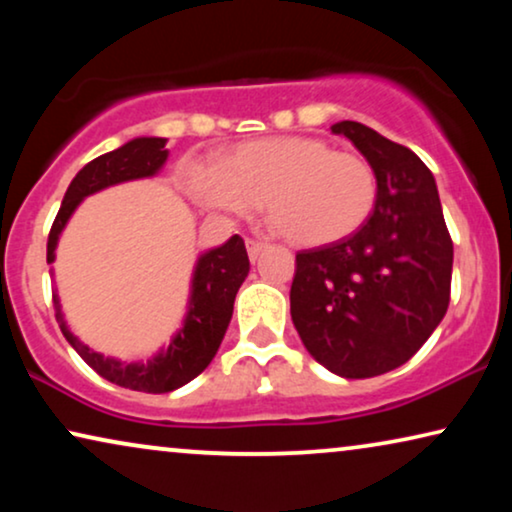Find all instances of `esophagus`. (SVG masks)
Here are the masks:
<instances>
[{"label":"esophagus","mask_w":512,"mask_h":512,"mask_svg":"<svg viewBox=\"0 0 512 512\" xmlns=\"http://www.w3.org/2000/svg\"><path fill=\"white\" fill-rule=\"evenodd\" d=\"M265 249V242H258V240H247V251H249V258L251 261H256L258 256H261V251Z\"/></svg>","instance_id":"esophagus-1"}]
</instances>
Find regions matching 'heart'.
<instances>
[{
  "label": "heart",
  "mask_w": 512,
  "mask_h": 512,
  "mask_svg": "<svg viewBox=\"0 0 512 512\" xmlns=\"http://www.w3.org/2000/svg\"><path fill=\"white\" fill-rule=\"evenodd\" d=\"M193 198L244 216L265 202L279 233L298 247H326L366 226L377 205L375 167L317 137H270L235 146L221 163L186 170Z\"/></svg>",
  "instance_id": "obj_1"
}]
</instances>
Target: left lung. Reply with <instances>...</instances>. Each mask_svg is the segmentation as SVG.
Wrapping results in <instances>:
<instances>
[{
	"instance_id": "1",
	"label": "left lung",
	"mask_w": 512,
	"mask_h": 512,
	"mask_svg": "<svg viewBox=\"0 0 512 512\" xmlns=\"http://www.w3.org/2000/svg\"><path fill=\"white\" fill-rule=\"evenodd\" d=\"M331 130L375 167L380 191L359 233L296 254L291 319L321 366L363 380L403 366L436 331L454 251L436 179L417 153L356 121Z\"/></svg>"
}]
</instances>
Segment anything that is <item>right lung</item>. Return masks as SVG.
I'll use <instances>...</instances> for the list:
<instances>
[{"instance_id": "1", "label": "right lung", "mask_w": 512, "mask_h": 512, "mask_svg": "<svg viewBox=\"0 0 512 512\" xmlns=\"http://www.w3.org/2000/svg\"><path fill=\"white\" fill-rule=\"evenodd\" d=\"M165 144L167 139L163 137L130 139L128 144L90 160L83 170H79L72 184H69L65 198H62L60 212L53 221L51 235H48L46 261H55V249H58L62 230H65L67 221L72 219L83 198L104 191L109 186L123 184V181L146 179L158 174L160 167L165 165L167 153H170L165 149ZM247 275L249 256L240 235H233L221 247L205 251L195 263L188 312L181 321V328L174 333L170 345L146 361L125 363L114 359V356L93 352L88 345H83L67 328L58 296H53L55 319H58L60 331L69 345L104 380L132 391L167 394V391L184 387L212 363L221 347L223 335H226L230 317H233L235 296Z\"/></svg>"}]
</instances>
